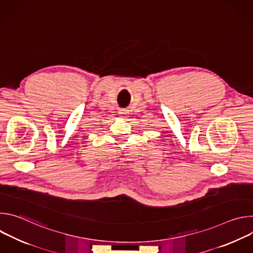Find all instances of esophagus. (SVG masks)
Segmentation results:
<instances>
[{
  "label": "esophagus",
  "instance_id": "esophagus-1",
  "mask_svg": "<svg viewBox=\"0 0 253 253\" xmlns=\"http://www.w3.org/2000/svg\"><path fill=\"white\" fill-rule=\"evenodd\" d=\"M119 115H120L121 117H126V116L128 115V111H127V110H120V111H119Z\"/></svg>",
  "mask_w": 253,
  "mask_h": 253
}]
</instances>
